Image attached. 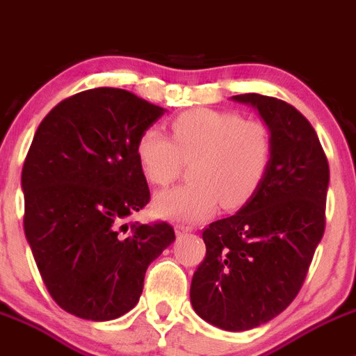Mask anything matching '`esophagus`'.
I'll return each instance as SVG.
<instances>
[{
  "instance_id": "esophagus-1",
  "label": "esophagus",
  "mask_w": 356,
  "mask_h": 356,
  "mask_svg": "<svg viewBox=\"0 0 356 356\" xmlns=\"http://www.w3.org/2000/svg\"><path fill=\"white\" fill-rule=\"evenodd\" d=\"M193 231V226H189V224H177L175 226V233L181 236V234H186V233H191Z\"/></svg>"
}]
</instances>
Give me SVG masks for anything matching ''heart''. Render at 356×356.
Returning <instances> with one entry per match:
<instances>
[{"instance_id": "obj_1", "label": "heart", "mask_w": 356, "mask_h": 356, "mask_svg": "<svg viewBox=\"0 0 356 356\" xmlns=\"http://www.w3.org/2000/svg\"><path fill=\"white\" fill-rule=\"evenodd\" d=\"M172 139L156 127L140 132L136 156L144 177L168 186L189 163V184L154 198L158 216L196 222L224 209H238L255 195L270 170L273 136L262 120L234 111L191 109L170 123Z\"/></svg>"}]
</instances>
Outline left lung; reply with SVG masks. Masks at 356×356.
<instances>
[{
	"mask_svg": "<svg viewBox=\"0 0 356 356\" xmlns=\"http://www.w3.org/2000/svg\"><path fill=\"white\" fill-rule=\"evenodd\" d=\"M261 113L273 158L261 188L234 216L203 229L207 254L191 282V305L212 325L248 330L296 299L325 231L329 161L312 123L285 101L234 95Z\"/></svg>",
	"mask_w": 356,
	"mask_h": 356,
	"instance_id": "obj_1",
	"label": "left lung"
}]
</instances>
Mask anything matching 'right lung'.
I'll return each instance as SVG.
<instances>
[{
	"mask_svg": "<svg viewBox=\"0 0 356 356\" xmlns=\"http://www.w3.org/2000/svg\"><path fill=\"white\" fill-rule=\"evenodd\" d=\"M163 108L101 86L58 102L38 127L22 167L24 231L48 294L94 322L125 315L147 266L175 240L163 220L132 224L149 203L136 156Z\"/></svg>",
	"mask_w": 356,
	"mask_h": 356,
	"instance_id": "obj_1",
	"label": "right lung"
}]
</instances>
